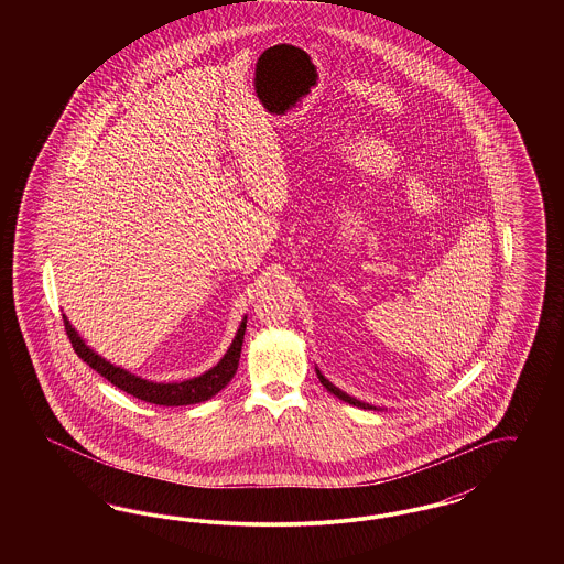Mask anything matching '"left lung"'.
I'll use <instances>...</instances> for the list:
<instances>
[{
    "label": "left lung",
    "instance_id": "obj_1",
    "mask_svg": "<svg viewBox=\"0 0 564 564\" xmlns=\"http://www.w3.org/2000/svg\"><path fill=\"white\" fill-rule=\"evenodd\" d=\"M317 376H319V380H322L323 387H325V389H327L329 393H334V395H336L338 400H343V402L347 403H352V405H357V408H372L370 403L359 402V400H355V398H349V395H347L345 391H340L338 387H334V384H332V382H329V380H327V378H325V376H323L322 372H319V370H317Z\"/></svg>",
    "mask_w": 564,
    "mask_h": 564
}]
</instances>
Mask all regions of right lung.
I'll return each instance as SVG.
<instances>
[{
	"instance_id": "add662e5",
	"label": "right lung",
	"mask_w": 564,
	"mask_h": 564,
	"mask_svg": "<svg viewBox=\"0 0 564 564\" xmlns=\"http://www.w3.org/2000/svg\"><path fill=\"white\" fill-rule=\"evenodd\" d=\"M65 323V332L67 338L72 343V347L76 350V355L82 361H86L95 372L108 378L111 384H116L118 389L127 391L129 395H133L137 400L148 403H156V405H189V403H200L212 400L215 393H219L230 380L237 375L239 368V359H241L242 338H245V327H247V317L242 319L241 327L230 345V349L226 350V355L221 357V361L212 368L205 375L189 378L184 382H150L143 380L139 376L131 375L122 368L111 366L106 359H101L93 349H88L84 345L78 332L72 327V323L67 322V317L63 315Z\"/></svg>"
}]
</instances>
